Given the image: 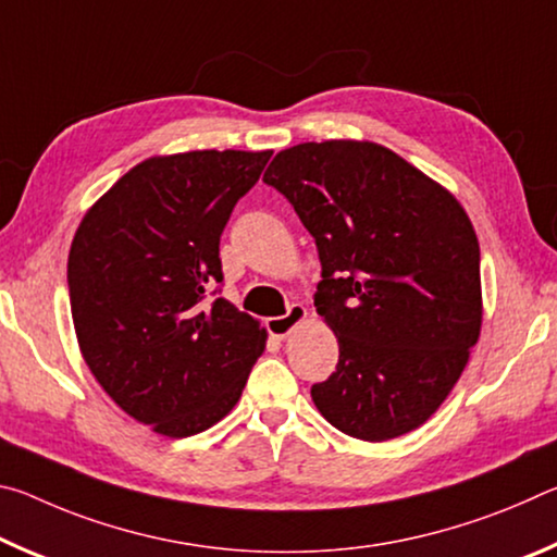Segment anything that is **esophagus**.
<instances>
[{
  "label": "esophagus",
  "instance_id": "1",
  "mask_svg": "<svg viewBox=\"0 0 557 557\" xmlns=\"http://www.w3.org/2000/svg\"><path fill=\"white\" fill-rule=\"evenodd\" d=\"M305 319H307V307L292 305L287 309V314L268 319V332L275 338H285L292 332V329H295L299 322H305Z\"/></svg>",
  "mask_w": 557,
  "mask_h": 557
}]
</instances>
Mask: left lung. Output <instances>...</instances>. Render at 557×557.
Segmentation results:
<instances>
[{
	"instance_id": "left-lung-1",
	"label": "left lung",
	"mask_w": 557,
	"mask_h": 557,
	"mask_svg": "<svg viewBox=\"0 0 557 557\" xmlns=\"http://www.w3.org/2000/svg\"><path fill=\"white\" fill-rule=\"evenodd\" d=\"M262 182L295 206L322 262L314 307L338 338V363L312 385L317 410L366 442L420 428L482 332L469 215L447 188L375 143L282 149Z\"/></svg>"
}]
</instances>
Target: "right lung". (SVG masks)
Returning a JSON list of instances; mask_svg holds the SVG:
<instances>
[{
	"instance_id": "add662e5",
	"label": "right lung",
	"mask_w": 557,
	"mask_h": 557,
	"mask_svg": "<svg viewBox=\"0 0 557 557\" xmlns=\"http://www.w3.org/2000/svg\"><path fill=\"white\" fill-rule=\"evenodd\" d=\"M272 152L199 149L132 166L83 215L69 252L75 336L129 418L191 437L233 410L265 329L215 295L233 206Z\"/></svg>"
}]
</instances>
